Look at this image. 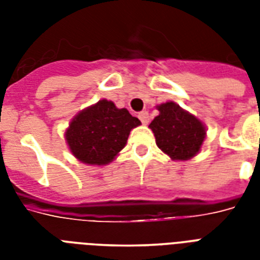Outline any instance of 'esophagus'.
<instances>
[{
  "instance_id": "obj_1",
  "label": "esophagus",
  "mask_w": 260,
  "mask_h": 260,
  "mask_svg": "<svg viewBox=\"0 0 260 260\" xmlns=\"http://www.w3.org/2000/svg\"><path fill=\"white\" fill-rule=\"evenodd\" d=\"M139 118H140V121L147 125L148 122H150V116H148V112H142V113H139Z\"/></svg>"
}]
</instances>
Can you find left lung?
I'll use <instances>...</instances> for the list:
<instances>
[{"instance_id": "8db88e82", "label": "left lung", "mask_w": 260, "mask_h": 260, "mask_svg": "<svg viewBox=\"0 0 260 260\" xmlns=\"http://www.w3.org/2000/svg\"><path fill=\"white\" fill-rule=\"evenodd\" d=\"M159 114L148 125L156 146L173 160H189L201 151L205 124L173 101L156 106Z\"/></svg>"}]
</instances>
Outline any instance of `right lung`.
<instances>
[{"label": "right lung", "mask_w": 260, "mask_h": 260, "mask_svg": "<svg viewBox=\"0 0 260 260\" xmlns=\"http://www.w3.org/2000/svg\"><path fill=\"white\" fill-rule=\"evenodd\" d=\"M142 124L114 102L100 100L75 114L64 132L69 150L79 162L106 166L125 147L131 131Z\"/></svg>", "instance_id": "add662e5"}]
</instances>
